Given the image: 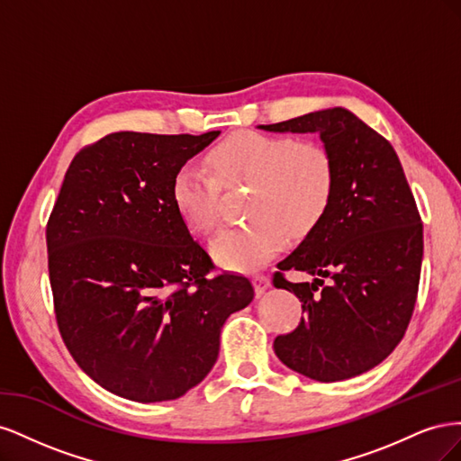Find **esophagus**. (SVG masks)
<instances>
[{
    "label": "esophagus",
    "instance_id": "34e87169",
    "mask_svg": "<svg viewBox=\"0 0 461 461\" xmlns=\"http://www.w3.org/2000/svg\"><path fill=\"white\" fill-rule=\"evenodd\" d=\"M252 283H254V288H256V294H263L265 290H267L271 286V278L265 275V273H256L252 276Z\"/></svg>",
    "mask_w": 461,
    "mask_h": 461
}]
</instances>
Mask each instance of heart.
<instances>
[{
	"mask_svg": "<svg viewBox=\"0 0 461 461\" xmlns=\"http://www.w3.org/2000/svg\"><path fill=\"white\" fill-rule=\"evenodd\" d=\"M203 163L205 169L185 165L175 173L173 205L192 232L207 234L219 221L221 186L248 185V219L222 229L212 242L215 259L230 269H252L269 259L286 234L296 240L312 234L337 190L330 151L288 134H232L209 149Z\"/></svg>",
	"mask_w": 461,
	"mask_h": 461,
	"instance_id": "obj_1",
	"label": "heart"
}]
</instances>
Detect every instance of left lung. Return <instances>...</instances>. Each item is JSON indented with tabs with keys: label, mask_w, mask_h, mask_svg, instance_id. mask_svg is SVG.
Segmentation results:
<instances>
[{
	"label": "left lung",
	"mask_w": 461,
	"mask_h": 461,
	"mask_svg": "<svg viewBox=\"0 0 461 461\" xmlns=\"http://www.w3.org/2000/svg\"><path fill=\"white\" fill-rule=\"evenodd\" d=\"M261 129L319 132L337 165L329 213L276 263L273 285L294 292L303 317L275 339V354L310 379H350L388 357L410 325L421 276V215L394 148L348 109ZM290 270L314 281L290 284Z\"/></svg>",
	"instance_id": "left-lung-1"
}]
</instances>
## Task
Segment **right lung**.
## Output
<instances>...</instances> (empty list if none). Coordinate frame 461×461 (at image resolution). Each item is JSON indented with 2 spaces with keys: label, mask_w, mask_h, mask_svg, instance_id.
I'll return each instance as SVG.
<instances>
[{
  "label": "right lung",
  "mask_w": 461,
  "mask_h": 461,
  "mask_svg": "<svg viewBox=\"0 0 461 461\" xmlns=\"http://www.w3.org/2000/svg\"><path fill=\"white\" fill-rule=\"evenodd\" d=\"M219 136L113 132L68 165L46 227L61 339L78 367L132 402L186 394L212 371L227 317L252 302L171 198L175 173Z\"/></svg>",
  "instance_id": "right-lung-1"
}]
</instances>
